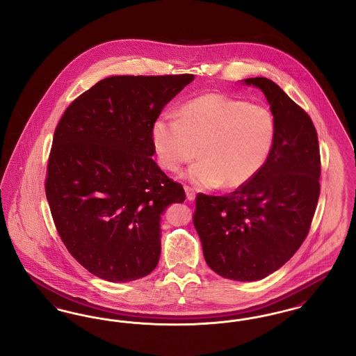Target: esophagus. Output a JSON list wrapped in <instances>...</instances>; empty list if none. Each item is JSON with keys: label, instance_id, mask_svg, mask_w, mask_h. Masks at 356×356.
<instances>
[{"label": "esophagus", "instance_id": "34e87169", "mask_svg": "<svg viewBox=\"0 0 356 356\" xmlns=\"http://www.w3.org/2000/svg\"><path fill=\"white\" fill-rule=\"evenodd\" d=\"M184 189H186V199H188L189 202L195 200V197H196V192H195V189H193L192 186H184Z\"/></svg>", "mask_w": 356, "mask_h": 356}]
</instances>
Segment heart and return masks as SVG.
Returning <instances> with one entry per match:
<instances>
[{
    "label": "heart",
    "mask_w": 356,
    "mask_h": 356,
    "mask_svg": "<svg viewBox=\"0 0 356 356\" xmlns=\"http://www.w3.org/2000/svg\"><path fill=\"white\" fill-rule=\"evenodd\" d=\"M275 137L268 108L220 93L191 99L179 118L164 113L152 125L153 147L164 170L177 172L199 153L186 177L200 188L247 184L267 163Z\"/></svg>",
    "instance_id": "b5f03b06"
}]
</instances>
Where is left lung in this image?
Listing matches in <instances>:
<instances>
[{
  "instance_id": "1",
  "label": "left lung",
  "mask_w": 356,
  "mask_h": 356,
  "mask_svg": "<svg viewBox=\"0 0 356 356\" xmlns=\"http://www.w3.org/2000/svg\"><path fill=\"white\" fill-rule=\"evenodd\" d=\"M260 88L276 121L264 167L227 196H196L193 225L211 270L225 279L254 282L279 270L308 235L321 195L318 134L303 108L266 77Z\"/></svg>"
}]
</instances>
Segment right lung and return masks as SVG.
Masks as SVG:
<instances>
[{"instance_id":"obj_1","label":"right lung","mask_w":356,"mask_h":356,"mask_svg":"<svg viewBox=\"0 0 356 356\" xmlns=\"http://www.w3.org/2000/svg\"><path fill=\"white\" fill-rule=\"evenodd\" d=\"M195 76H112L58 121L45 193L57 232L85 270L131 282L156 268L160 218L186 192L153 161L152 125Z\"/></svg>"}]
</instances>
